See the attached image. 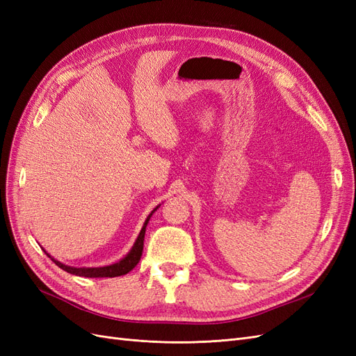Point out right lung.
I'll list each match as a JSON object with an SVG mask.
<instances>
[{"label": "right lung", "instance_id": "obj_1", "mask_svg": "<svg viewBox=\"0 0 356 356\" xmlns=\"http://www.w3.org/2000/svg\"><path fill=\"white\" fill-rule=\"evenodd\" d=\"M159 208V207H157ZM157 208H154L152 211V213L148 215L141 232H139L138 238L132 246V250L127 252V255L124 258H122L120 261H117L114 264H110V266H104V267H71V266H67V264H62L60 261L55 260V258L50 257V254H46L51 258V261L55 263L56 266H59L62 270H65L71 275H75V276H84V277H115V276H123L126 273H129L132 270V268L139 263V260H141V255H143V250H144V236H145V229H147V224L149 221V218H152V215L154 213V211H157Z\"/></svg>", "mask_w": 356, "mask_h": 356}]
</instances>
